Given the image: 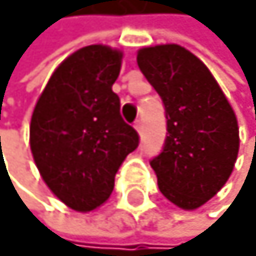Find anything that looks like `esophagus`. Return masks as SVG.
<instances>
[{"label": "esophagus", "mask_w": 256, "mask_h": 256, "mask_svg": "<svg viewBox=\"0 0 256 256\" xmlns=\"http://www.w3.org/2000/svg\"><path fill=\"white\" fill-rule=\"evenodd\" d=\"M134 127H136V130L140 134L142 129H144V122H142V119H137V120L134 122Z\"/></svg>", "instance_id": "obj_1"}]
</instances>
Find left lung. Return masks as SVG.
Masks as SVG:
<instances>
[{"label": "left lung", "mask_w": 256, "mask_h": 256, "mask_svg": "<svg viewBox=\"0 0 256 256\" xmlns=\"http://www.w3.org/2000/svg\"><path fill=\"white\" fill-rule=\"evenodd\" d=\"M137 64L166 108V144L150 160L158 190L177 207L195 210L234 170L236 116L208 68L178 44L142 48Z\"/></svg>", "instance_id": "left-lung-1"}]
</instances>
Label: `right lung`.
I'll use <instances>...</instances> for the list:
<instances>
[{
	"instance_id": "obj_1",
	"label": "right lung",
	"mask_w": 256,
	"mask_h": 256,
	"mask_svg": "<svg viewBox=\"0 0 256 256\" xmlns=\"http://www.w3.org/2000/svg\"><path fill=\"white\" fill-rule=\"evenodd\" d=\"M122 52L102 44L80 48L59 64L32 110L30 144L51 192L76 212L100 207L139 134L120 116L112 84Z\"/></svg>"
}]
</instances>
